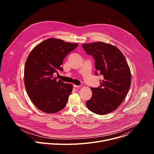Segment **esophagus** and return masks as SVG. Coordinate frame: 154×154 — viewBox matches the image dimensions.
Masks as SVG:
<instances>
[{
    "instance_id": "1",
    "label": "esophagus",
    "mask_w": 154,
    "mask_h": 154,
    "mask_svg": "<svg viewBox=\"0 0 154 154\" xmlns=\"http://www.w3.org/2000/svg\"><path fill=\"white\" fill-rule=\"evenodd\" d=\"M73 86L75 88H79L81 87L80 85H74Z\"/></svg>"
}]
</instances>
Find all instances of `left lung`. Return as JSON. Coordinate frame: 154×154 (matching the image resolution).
I'll use <instances>...</instances> for the list:
<instances>
[{
  "instance_id": "1",
  "label": "left lung",
  "mask_w": 154,
  "mask_h": 154,
  "mask_svg": "<svg viewBox=\"0 0 154 154\" xmlns=\"http://www.w3.org/2000/svg\"><path fill=\"white\" fill-rule=\"evenodd\" d=\"M82 48L94 57L96 69L103 76L99 87L91 88L92 97L86 105L97 115L111 113L124 101L131 85L127 60L116 47L101 41L83 44Z\"/></svg>"
}]
</instances>
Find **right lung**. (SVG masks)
<instances>
[{
  "label": "right lung",
  "mask_w": 154,
  "mask_h": 154,
  "mask_svg": "<svg viewBox=\"0 0 154 154\" xmlns=\"http://www.w3.org/2000/svg\"><path fill=\"white\" fill-rule=\"evenodd\" d=\"M78 44L54 38L41 42L31 51L24 68V85L28 96L41 111L55 113L64 108L72 85L57 80L54 73L63 71L64 58Z\"/></svg>",
  "instance_id": "right-lung-1"
}]
</instances>
